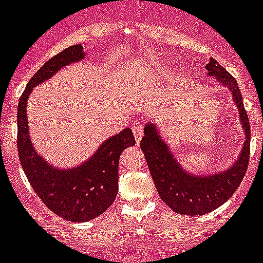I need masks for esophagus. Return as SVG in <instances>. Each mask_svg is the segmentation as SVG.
Segmentation results:
<instances>
[{
  "instance_id": "34e87169",
  "label": "esophagus",
  "mask_w": 263,
  "mask_h": 263,
  "mask_svg": "<svg viewBox=\"0 0 263 263\" xmlns=\"http://www.w3.org/2000/svg\"><path fill=\"white\" fill-rule=\"evenodd\" d=\"M132 131H134V136H135V140H136V143H140L141 138H143V134H144V128H143V125L136 124L134 128H132Z\"/></svg>"
}]
</instances>
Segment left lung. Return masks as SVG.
<instances>
[{"label":"left lung","instance_id":"obj_1","mask_svg":"<svg viewBox=\"0 0 263 263\" xmlns=\"http://www.w3.org/2000/svg\"><path fill=\"white\" fill-rule=\"evenodd\" d=\"M205 68L209 77H213L232 92L233 102L239 112L245 141L234 164L217 173L193 175L188 172L177 161L170 145L161 138L159 127L152 122L145 124L144 136L140 141L160 197L172 211L184 216L206 214L227 202L245 176L250 154V125L236 79L213 58L209 59Z\"/></svg>","mask_w":263,"mask_h":263}]
</instances>
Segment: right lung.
Segmentation results:
<instances>
[{
	"mask_svg": "<svg viewBox=\"0 0 263 263\" xmlns=\"http://www.w3.org/2000/svg\"><path fill=\"white\" fill-rule=\"evenodd\" d=\"M84 58L82 45L67 47L52 57L29 81L17 111V144L22 170L43 204L72 222L93 220L111 206L118 195L119 157L123 149L135 145L131 128H125L104 140L84 163L67 170L49 164L34 148L27 122V98L35 86L46 82L61 68Z\"/></svg>",
	"mask_w": 263,
	"mask_h": 263,
	"instance_id": "obj_1",
	"label": "right lung"
}]
</instances>
